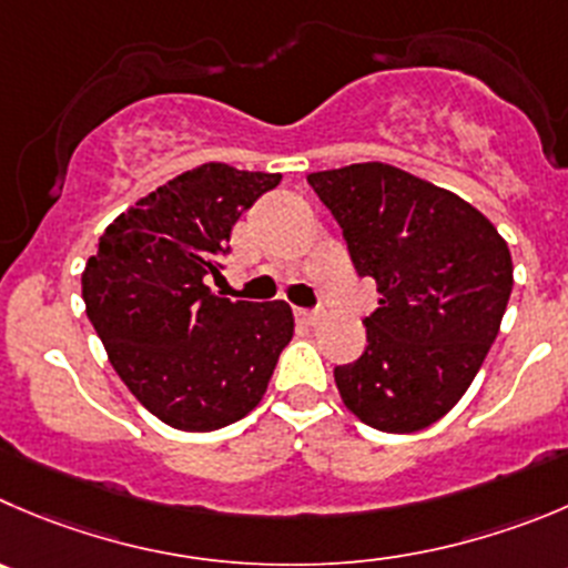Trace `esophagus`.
I'll return each mask as SVG.
<instances>
[{
  "mask_svg": "<svg viewBox=\"0 0 568 568\" xmlns=\"http://www.w3.org/2000/svg\"><path fill=\"white\" fill-rule=\"evenodd\" d=\"M295 317H298L301 323H306V326H315V323L321 321V312H317V310H295Z\"/></svg>",
  "mask_w": 568,
  "mask_h": 568,
  "instance_id": "obj_1",
  "label": "esophagus"
}]
</instances>
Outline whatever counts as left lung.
<instances>
[{
  "label": "left lung",
  "mask_w": 568,
  "mask_h": 568,
  "mask_svg": "<svg viewBox=\"0 0 568 568\" xmlns=\"http://www.w3.org/2000/svg\"><path fill=\"white\" fill-rule=\"evenodd\" d=\"M356 273L376 281L368 348L334 368L345 407L382 432L449 413L499 334L513 290L507 242L471 203L390 164L312 172Z\"/></svg>",
  "instance_id": "8db88e82"
}]
</instances>
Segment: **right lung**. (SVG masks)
<instances>
[{"label": "right lung", "instance_id": "right-lung-1", "mask_svg": "<svg viewBox=\"0 0 568 568\" xmlns=\"http://www.w3.org/2000/svg\"><path fill=\"white\" fill-rule=\"evenodd\" d=\"M278 181L214 161L183 172L113 220L85 264V315L113 371L175 429L245 418L293 339L284 301H231L206 287L240 214Z\"/></svg>", "mask_w": 568, "mask_h": 568}]
</instances>
